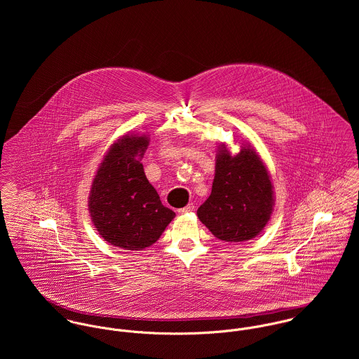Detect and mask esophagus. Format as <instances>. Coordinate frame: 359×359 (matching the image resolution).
I'll return each mask as SVG.
<instances>
[{
  "mask_svg": "<svg viewBox=\"0 0 359 359\" xmlns=\"http://www.w3.org/2000/svg\"><path fill=\"white\" fill-rule=\"evenodd\" d=\"M191 211H194V205H185V207H182V208L178 210L180 214H187V212H191Z\"/></svg>",
  "mask_w": 359,
  "mask_h": 359,
  "instance_id": "obj_1",
  "label": "esophagus"
}]
</instances>
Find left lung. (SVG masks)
Segmentation results:
<instances>
[{
  "label": "left lung",
  "instance_id": "left-lung-1",
  "mask_svg": "<svg viewBox=\"0 0 359 359\" xmlns=\"http://www.w3.org/2000/svg\"><path fill=\"white\" fill-rule=\"evenodd\" d=\"M271 175L252 145L229 154L222 144L215 156L211 195L198 208L199 219L224 242H246L264 229L273 210Z\"/></svg>",
  "mask_w": 359,
  "mask_h": 359
}]
</instances>
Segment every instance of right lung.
Masks as SVG:
<instances>
[{
    "label": "right lung",
    "mask_w": 359,
    "mask_h": 359,
    "mask_svg": "<svg viewBox=\"0 0 359 359\" xmlns=\"http://www.w3.org/2000/svg\"><path fill=\"white\" fill-rule=\"evenodd\" d=\"M147 135L120 137L103 157L91 185L88 210L103 239L124 250H144L161 236L175 212L161 205L141 158Z\"/></svg>",
    "instance_id": "add662e5"
}]
</instances>
